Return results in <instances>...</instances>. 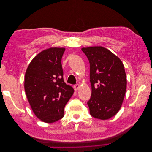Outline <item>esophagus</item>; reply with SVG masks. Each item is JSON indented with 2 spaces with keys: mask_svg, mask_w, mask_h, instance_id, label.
Segmentation results:
<instances>
[{
  "mask_svg": "<svg viewBox=\"0 0 152 152\" xmlns=\"http://www.w3.org/2000/svg\"><path fill=\"white\" fill-rule=\"evenodd\" d=\"M79 88H80V85L79 84H75L74 86V89H75V91H77Z\"/></svg>",
  "mask_w": 152,
  "mask_h": 152,
  "instance_id": "obj_1",
  "label": "esophagus"
}]
</instances>
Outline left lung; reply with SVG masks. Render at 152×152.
<instances>
[{"label":"left lung","instance_id":"left-lung-1","mask_svg":"<svg viewBox=\"0 0 152 152\" xmlns=\"http://www.w3.org/2000/svg\"><path fill=\"white\" fill-rule=\"evenodd\" d=\"M90 63L92 93L87 102L91 116L101 120L113 117L121 109L127 79L119 58L102 46L82 48Z\"/></svg>","mask_w":152,"mask_h":152}]
</instances>
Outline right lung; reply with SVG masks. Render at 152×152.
I'll return each mask as SVG.
<instances>
[{
  "label": "right lung",
  "mask_w": 152,
  "mask_h": 152,
  "mask_svg": "<svg viewBox=\"0 0 152 152\" xmlns=\"http://www.w3.org/2000/svg\"><path fill=\"white\" fill-rule=\"evenodd\" d=\"M65 49L50 48L32 59L25 76V91L36 117L53 123L64 116V108L73 94L63 80L61 58Z\"/></svg>",
  "instance_id": "1"
}]
</instances>
